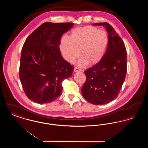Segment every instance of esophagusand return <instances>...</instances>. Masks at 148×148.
I'll return each instance as SVG.
<instances>
[{"mask_svg":"<svg viewBox=\"0 0 148 148\" xmlns=\"http://www.w3.org/2000/svg\"><path fill=\"white\" fill-rule=\"evenodd\" d=\"M82 71V69H79V68H77V67H75V68H74V72H79V71Z\"/></svg>","mask_w":148,"mask_h":148,"instance_id":"obj_1","label":"esophagus"}]
</instances>
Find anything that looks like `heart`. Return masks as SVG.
I'll use <instances>...</instances> for the list:
<instances>
[{
    "label": "heart",
    "instance_id": "b5f03b06",
    "mask_svg": "<svg viewBox=\"0 0 148 148\" xmlns=\"http://www.w3.org/2000/svg\"><path fill=\"white\" fill-rule=\"evenodd\" d=\"M108 43V36L104 30L88 26L74 29L70 37L62 38L60 49L64 58L73 63L79 56L80 66L97 63L104 56Z\"/></svg>",
    "mask_w": 148,
    "mask_h": 148
}]
</instances>
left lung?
<instances>
[{
	"mask_svg": "<svg viewBox=\"0 0 148 148\" xmlns=\"http://www.w3.org/2000/svg\"><path fill=\"white\" fill-rule=\"evenodd\" d=\"M103 25L108 33L106 53L98 63L85 71L86 81L82 93L88 102L95 105L107 104L116 98L125 80L127 72V50L119 34L110 24Z\"/></svg>",
	"mask_w": 148,
	"mask_h": 148,
	"instance_id": "left-lung-1",
	"label": "left lung"
}]
</instances>
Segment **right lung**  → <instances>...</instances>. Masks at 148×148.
Listing matches in <instances>:
<instances>
[{
  "instance_id": "obj_1",
  "label": "right lung",
  "mask_w": 148,
  "mask_h": 148,
  "mask_svg": "<svg viewBox=\"0 0 148 148\" xmlns=\"http://www.w3.org/2000/svg\"><path fill=\"white\" fill-rule=\"evenodd\" d=\"M72 23L42 24L29 36L21 49L19 78L27 97L39 104L50 103L61 94L62 82L74 67L65 60L59 48L60 38Z\"/></svg>"
}]
</instances>
